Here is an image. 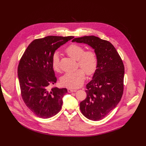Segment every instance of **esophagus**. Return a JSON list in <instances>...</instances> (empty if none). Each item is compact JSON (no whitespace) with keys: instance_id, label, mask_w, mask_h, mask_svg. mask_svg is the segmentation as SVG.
Masks as SVG:
<instances>
[{"instance_id":"34e87169","label":"esophagus","mask_w":146,"mask_h":146,"mask_svg":"<svg viewBox=\"0 0 146 146\" xmlns=\"http://www.w3.org/2000/svg\"><path fill=\"white\" fill-rule=\"evenodd\" d=\"M68 92L70 93V92H76V90H74V89H68Z\"/></svg>"}]
</instances>
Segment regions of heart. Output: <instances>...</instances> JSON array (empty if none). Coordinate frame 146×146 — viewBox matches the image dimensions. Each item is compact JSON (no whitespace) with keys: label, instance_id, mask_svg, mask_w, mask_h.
<instances>
[{"label":"heart","instance_id":"1","mask_svg":"<svg viewBox=\"0 0 146 146\" xmlns=\"http://www.w3.org/2000/svg\"><path fill=\"white\" fill-rule=\"evenodd\" d=\"M65 52L71 58L77 60L78 66L83 69H80L74 72L65 74L60 78V84L69 88H77L84 82L86 78L85 71L88 75H91L96 71L98 57L93 50L84 51V48L77 44L69 45L65 49ZM51 65L54 71H59V56L56 52L52 55Z\"/></svg>","mask_w":146,"mask_h":146}]
</instances>
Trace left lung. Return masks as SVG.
<instances>
[{
    "instance_id": "8db88e82",
    "label": "left lung",
    "mask_w": 146,
    "mask_h": 146,
    "mask_svg": "<svg viewBox=\"0 0 146 146\" xmlns=\"http://www.w3.org/2000/svg\"><path fill=\"white\" fill-rule=\"evenodd\" d=\"M73 42L84 43L94 49L97 69L86 86L87 98L80 103L82 114L92 121H99L113 110L123 91L124 66L113 45L95 36L75 38Z\"/></svg>"
}]
</instances>
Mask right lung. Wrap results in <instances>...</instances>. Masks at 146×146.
Wrapping results in <instances>:
<instances>
[{"instance_id": "obj_1", "label": "right lung", "mask_w": 146, "mask_h": 146, "mask_svg": "<svg viewBox=\"0 0 146 146\" xmlns=\"http://www.w3.org/2000/svg\"><path fill=\"white\" fill-rule=\"evenodd\" d=\"M73 36H48L34 40L19 60L18 77L21 94L27 106L36 115L48 118L61 109L66 88L49 87L56 82L51 57L60 46Z\"/></svg>"}]
</instances>
